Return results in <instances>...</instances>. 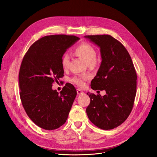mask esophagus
Wrapping results in <instances>:
<instances>
[{
  "mask_svg": "<svg viewBox=\"0 0 157 157\" xmlns=\"http://www.w3.org/2000/svg\"><path fill=\"white\" fill-rule=\"evenodd\" d=\"M77 93H78V94H83L84 93H83V90H82L79 89H77Z\"/></svg>",
  "mask_w": 157,
  "mask_h": 157,
  "instance_id": "1",
  "label": "esophagus"
}]
</instances>
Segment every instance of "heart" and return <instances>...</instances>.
<instances>
[{
	"label": "heart",
	"mask_w": 157,
	"mask_h": 157,
	"mask_svg": "<svg viewBox=\"0 0 157 157\" xmlns=\"http://www.w3.org/2000/svg\"><path fill=\"white\" fill-rule=\"evenodd\" d=\"M75 52L81 57H82L87 64L90 63H95L97 59V53L95 49L91 45L87 43L83 42L80 44L75 49ZM70 63V57L67 53L63 55L61 59V66L64 70L68 68ZM88 78L87 76L75 77L72 79V82L79 86H83L84 82Z\"/></svg>",
	"instance_id": "b5f03b06"
}]
</instances>
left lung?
Instances as JSON below:
<instances>
[{
    "mask_svg": "<svg viewBox=\"0 0 157 157\" xmlns=\"http://www.w3.org/2000/svg\"><path fill=\"white\" fill-rule=\"evenodd\" d=\"M85 37L100 48L102 57L90 87L93 90L106 92L104 96L87 93L90 102L86 112L97 127L113 129L124 123L132 112L137 74L128 51L117 40L108 34Z\"/></svg>",
    "mask_w": 157,
    "mask_h": 157,
    "instance_id": "obj_1",
    "label": "left lung"
}]
</instances>
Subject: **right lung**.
Wrapping results in <instances>:
<instances>
[{
  "mask_svg": "<svg viewBox=\"0 0 157 157\" xmlns=\"http://www.w3.org/2000/svg\"><path fill=\"white\" fill-rule=\"evenodd\" d=\"M78 40L65 34L42 37L23 59L19 73L20 98L29 117L43 129L55 130L64 124L76 97L72 84H66L59 93L52 85L64 76L63 55Z\"/></svg>",
  "mask_w": 157,
  "mask_h": 157,
  "instance_id": "1",
  "label": "right lung"
}]
</instances>
